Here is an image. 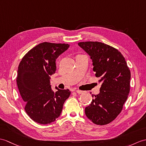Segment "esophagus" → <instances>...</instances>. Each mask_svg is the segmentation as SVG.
I'll return each instance as SVG.
<instances>
[{"label":"esophagus","mask_w":146,"mask_h":146,"mask_svg":"<svg viewBox=\"0 0 146 146\" xmlns=\"http://www.w3.org/2000/svg\"><path fill=\"white\" fill-rule=\"evenodd\" d=\"M76 92L78 94H83L84 93V91H80V90H76Z\"/></svg>","instance_id":"esophagus-1"}]
</instances>
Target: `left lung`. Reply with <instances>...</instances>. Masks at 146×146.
Segmentation results:
<instances>
[{
  "label": "left lung",
  "instance_id": "left-lung-1",
  "mask_svg": "<svg viewBox=\"0 0 146 146\" xmlns=\"http://www.w3.org/2000/svg\"><path fill=\"white\" fill-rule=\"evenodd\" d=\"M78 45L91 56L95 76L102 82L100 93L85 108L86 116L95 124H108L119 114L127 99L130 70L123 55L113 46L99 42H79Z\"/></svg>",
  "mask_w": 146,
  "mask_h": 146
}]
</instances>
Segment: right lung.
Instances as JSON below:
<instances>
[{
    "mask_svg": "<svg viewBox=\"0 0 146 146\" xmlns=\"http://www.w3.org/2000/svg\"><path fill=\"white\" fill-rule=\"evenodd\" d=\"M69 44L43 42L22 58L17 71V83L28 116L37 123L48 124L62 113L69 98V90H52L50 78L56 70V59L69 48Z\"/></svg>",
    "mask_w": 146,
    "mask_h": 146,
    "instance_id": "obj_1",
    "label": "right lung"
}]
</instances>
